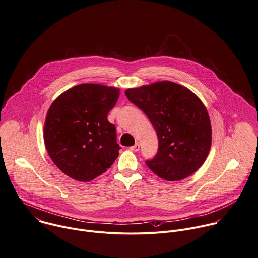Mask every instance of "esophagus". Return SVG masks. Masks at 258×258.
Segmentation results:
<instances>
[{
  "instance_id": "1",
  "label": "esophagus",
  "mask_w": 258,
  "mask_h": 258,
  "mask_svg": "<svg viewBox=\"0 0 258 258\" xmlns=\"http://www.w3.org/2000/svg\"><path fill=\"white\" fill-rule=\"evenodd\" d=\"M130 150H132V151H138L139 150V143H136L135 145H133V146H131L130 147Z\"/></svg>"
}]
</instances>
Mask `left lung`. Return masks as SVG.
Returning a JSON list of instances; mask_svg holds the SVG:
<instances>
[{
	"mask_svg": "<svg viewBox=\"0 0 258 258\" xmlns=\"http://www.w3.org/2000/svg\"><path fill=\"white\" fill-rule=\"evenodd\" d=\"M148 117L158 137V152L147 166L160 178L181 180L205 162L212 143L208 111L187 88L162 81L125 91Z\"/></svg>",
	"mask_w": 258,
	"mask_h": 258,
	"instance_id": "8db88e82",
	"label": "left lung"
}]
</instances>
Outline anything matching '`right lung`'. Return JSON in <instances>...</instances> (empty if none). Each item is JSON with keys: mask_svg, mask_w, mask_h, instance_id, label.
<instances>
[{"mask_svg": "<svg viewBox=\"0 0 258 258\" xmlns=\"http://www.w3.org/2000/svg\"><path fill=\"white\" fill-rule=\"evenodd\" d=\"M120 89L81 84L59 95L48 109L44 143L54 164L68 176L91 181L119 155L116 128L108 119Z\"/></svg>", "mask_w": 258, "mask_h": 258, "instance_id": "right-lung-1", "label": "right lung"}]
</instances>
